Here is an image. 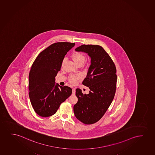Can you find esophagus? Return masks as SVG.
Instances as JSON below:
<instances>
[{
    "label": "esophagus",
    "instance_id": "34e87169",
    "mask_svg": "<svg viewBox=\"0 0 155 155\" xmlns=\"http://www.w3.org/2000/svg\"><path fill=\"white\" fill-rule=\"evenodd\" d=\"M75 92H76V89L74 88H72V94H74Z\"/></svg>",
    "mask_w": 155,
    "mask_h": 155
}]
</instances>
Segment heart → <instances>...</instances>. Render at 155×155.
Wrapping results in <instances>:
<instances>
[{
    "label": "heart",
    "instance_id": "heart-1",
    "mask_svg": "<svg viewBox=\"0 0 155 155\" xmlns=\"http://www.w3.org/2000/svg\"><path fill=\"white\" fill-rule=\"evenodd\" d=\"M73 61L74 62V63L76 64L77 66L82 64H84L85 60H86V57L85 55H83V54L79 52H75L73 53L71 55ZM81 78V76L78 74H75V75H71L69 77V80L70 82L72 84H75L76 83L77 81L79 79Z\"/></svg>",
    "mask_w": 155,
    "mask_h": 155
}]
</instances>
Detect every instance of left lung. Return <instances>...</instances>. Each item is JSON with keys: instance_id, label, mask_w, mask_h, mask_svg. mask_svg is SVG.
<instances>
[{"instance_id": "left-lung-1", "label": "left lung", "mask_w": 155, "mask_h": 155, "mask_svg": "<svg viewBox=\"0 0 155 155\" xmlns=\"http://www.w3.org/2000/svg\"><path fill=\"white\" fill-rule=\"evenodd\" d=\"M77 52L87 53L91 58L87 76L83 85L88 87L89 94L76 90L78 102L74 106L77 119L86 124L99 121L107 110L114 97L117 86V69L110 55L100 45H82Z\"/></svg>"}]
</instances>
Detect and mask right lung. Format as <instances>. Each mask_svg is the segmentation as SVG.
Here are the masks:
<instances>
[{
    "label": "right lung",
    "instance_id": "right-lung-1",
    "mask_svg": "<svg viewBox=\"0 0 155 155\" xmlns=\"http://www.w3.org/2000/svg\"><path fill=\"white\" fill-rule=\"evenodd\" d=\"M74 43L58 42L42 51L35 60L29 74V97L35 112L41 117L55 114L60 104L72 93L68 86L55 83L64 56Z\"/></svg>",
    "mask_w": 155,
    "mask_h": 155
}]
</instances>
